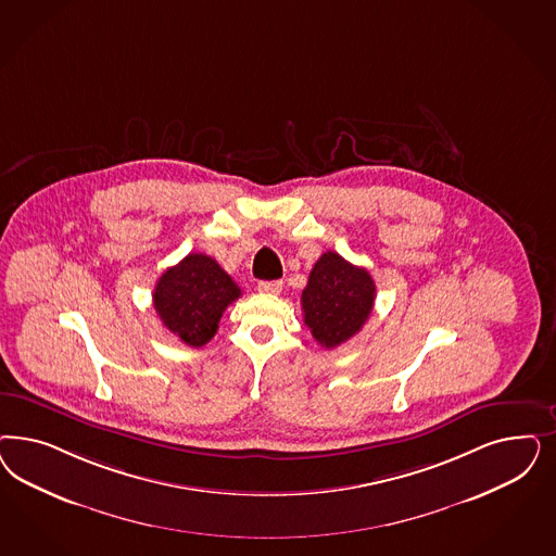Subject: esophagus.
<instances>
[{
  "label": "esophagus",
  "instance_id": "esophagus-1",
  "mask_svg": "<svg viewBox=\"0 0 556 556\" xmlns=\"http://www.w3.org/2000/svg\"><path fill=\"white\" fill-rule=\"evenodd\" d=\"M257 290L264 294H278L282 290V282L280 280H264L257 285Z\"/></svg>",
  "mask_w": 556,
  "mask_h": 556
}]
</instances>
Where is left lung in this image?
<instances>
[{
    "instance_id": "left-lung-1",
    "label": "left lung",
    "mask_w": 556,
    "mask_h": 556,
    "mask_svg": "<svg viewBox=\"0 0 556 556\" xmlns=\"http://www.w3.org/2000/svg\"><path fill=\"white\" fill-rule=\"evenodd\" d=\"M375 296L377 287L368 269L325 251L301 296L305 325L323 348L333 350L358 333L372 313Z\"/></svg>"
}]
</instances>
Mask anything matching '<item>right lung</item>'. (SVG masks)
Masks as SVG:
<instances>
[{"label":"right lung","mask_w":556,"mask_h":556,"mask_svg":"<svg viewBox=\"0 0 556 556\" xmlns=\"http://www.w3.org/2000/svg\"><path fill=\"white\" fill-rule=\"evenodd\" d=\"M241 296L233 278L204 253H188L157 280L153 306L163 325L190 348L213 340L225 308Z\"/></svg>","instance_id":"1"}]
</instances>
